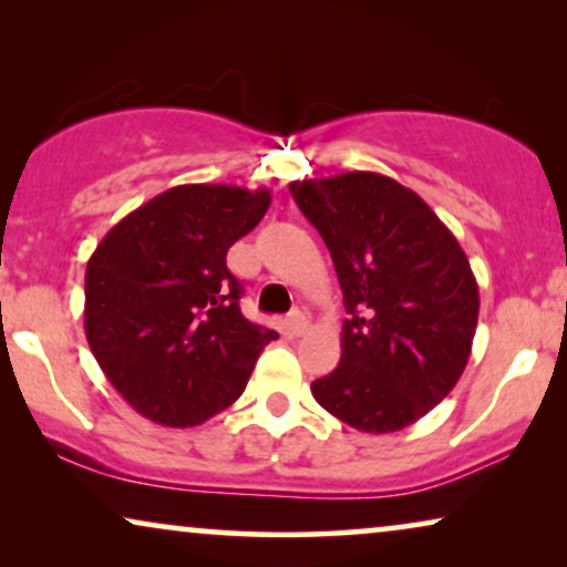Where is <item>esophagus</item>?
I'll return each instance as SVG.
<instances>
[{
    "instance_id": "esophagus-1",
    "label": "esophagus",
    "mask_w": 567,
    "mask_h": 567,
    "mask_svg": "<svg viewBox=\"0 0 567 567\" xmlns=\"http://www.w3.org/2000/svg\"><path fill=\"white\" fill-rule=\"evenodd\" d=\"M286 328H289L291 336H305L309 330V317L305 312H299V309H293L289 320H286Z\"/></svg>"
}]
</instances>
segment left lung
Here are the masks:
<instances>
[{"instance_id": "obj_1", "label": "left lung", "mask_w": 567, "mask_h": 567, "mask_svg": "<svg viewBox=\"0 0 567 567\" xmlns=\"http://www.w3.org/2000/svg\"><path fill=\"white\" fill-rule=\"evenodd\" d=\"M336 262L348 320L340 363L312 382L320 405L367 433L405 429L460 382L477 328L470 260L405 185L343 173L289 185Z\"/></svg>"}]
</instances>
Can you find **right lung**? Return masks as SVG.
<instances>
[{"label": "right lung", "instance_id": "add662e5", "mask_svg": "<svg viewBox=\"0 0 567 567\" xmlns=\"http://www.w3.org/2000/svg\"><path fill=\"white\" fill-rule=\"evenodd\" d=\"M270 190L177 185L121 219L84 274V332L136 413L188 429L245 392L276 330L247 320L227 250L258 227Z\"/></svg>", "mask_w": 567, "mask_h": 567}]
</instances>
